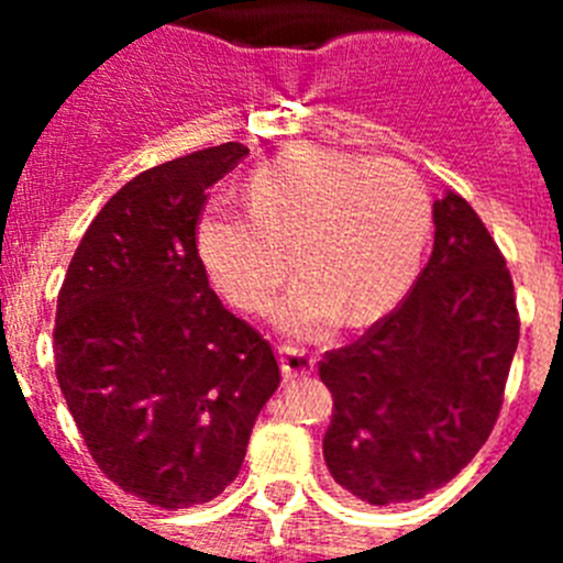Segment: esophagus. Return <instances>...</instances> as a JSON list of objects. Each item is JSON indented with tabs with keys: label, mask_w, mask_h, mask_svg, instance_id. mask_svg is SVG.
Segmentation results:
<instances>
[{
	"label": "esophagus",
	"mask_w": 563,
	"mask_h": 563,
	"mask_svg": "<svg viewBox=\"0 0 563 563\" xmlns=\"http://www.w3.org/2000/svg\"><path fill=\"white\" fill-rule=\"evenodd\" d=\"M278 363H282V375H285L287 380L307 377L316 369V357H312V352H307L305 346H298V343H282V346H278Z\"/></svg>",
	"instance_id": "esophagus-1"
}]
</instances>
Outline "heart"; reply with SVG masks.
I'll list each match as a JSON object with an SVG mask.
<instances>
[{"label": "heart", "instance_id": "obj_1", "mask_svg": "<svg viewBox=\"0 0 563 563\" xmlns=\"http://www.w3.org/2000/svg\"><path fill=\"white\" fill-rule=\"evenodd\" d=\"M251 206L217 197L200 220V253L217 285L245 310H265L292 265L278 321L321 338L350 316L363 324L406 292L431 231L422 180L397 161L335 148L278 154L251 177Z\"/></svg>", "mask_w": 563, "mask_h": 563}]
</instances>
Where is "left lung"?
Listing matches in <instances>:
<instances>
[{"label":"left lung","mask_w":563,"mask_h":563,"mask_svg":"<svg viewBox=\"0 0 563 563\" xmlns=\"http://www.w3.org/2000/svg\"><path fill=\"white\" fill-rule=\"evenodd\" d=\"M516 343L505 256L474 208L445 191L434 251L409 296L318 366L332 391V479L380 507L454 479L494 431Z\"/></svg>","instance_id":"8db88e82"}]
</instances>
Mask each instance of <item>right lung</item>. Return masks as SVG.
Instances as JSON below:
<instances>
[{"label":"right lung","mask_w":563,"mask_h":563,"mask_svg":"<svg viewBox=\"0 0 563 563\" xmlns=\"http://www.w3.org/2000/svg\"><path fill=\"white\" fill-rule=\"evenodd\" d=\"M245 154L222 143L137 174L98 211L58 292L69 415L114 485L166 510L236 479L282 380L271 343L222 307L197 253L208 188Z\"/></svg>","instance_id":"add662e5"}]
</instances>
